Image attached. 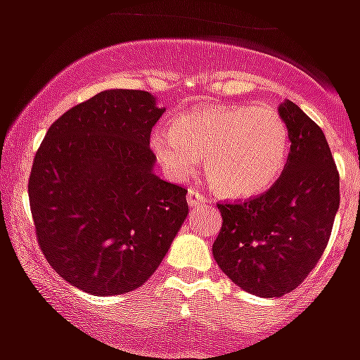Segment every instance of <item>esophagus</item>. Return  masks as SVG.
I'll use <instances>...</instances> for the list:
<instances>
[{"label": "esophagus", "mask_w": 360, "mask_h": 360, "mask_svg": "<svg viewBox=\"0 0 360 360\" xmlns=\"http://www.w3.org/2000/svg\"><path fill=\"white\" fill-rule=\"evenodd\" d=\"M186 202H188L191 207H196V205H202V203L207 202V198L203 196L200 191H196V188H191V191H188V196H186Z\"/></svg>", "instance_id": "esophagus-1"}]
</instances>
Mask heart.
Here are the masks:
<instances>
[{
  "mask_svg": "<svg viewBox=\"0 0 360 360\" xmlns=\"http://www.w3.org/2000/svg\"><path fill=\"white\" fill-rule=\"evenodd\" d=\"M151 147L174 179H188L200 157L209 185L226 198H252L278 179L288 158V127L273 106L205 104L158 127Z\"/></svg>",
  "mask_w": 360,
  "mask_h": 360,
  "instance_id": "b5f03b06",
  "label": "heart"
}]
</instances>
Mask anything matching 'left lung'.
<instances>
[{"label": "left lung", "instance_id": "left-lung-1", "mask_svg": "<svg viewBox=\"0 0 360 360\" xmlns=\"http://www.w3.org/2000/svg\"><path fill=\"white\" fill-rule=\"evenodd\" d=\"M290 155L278 181L245 203H219L214 262L240 290L282 297L316 267L340 205V177L323 130L297 104L278 106Z\"/></svg>", "mask_w": 360, "mask_h": 360}]
</instances>
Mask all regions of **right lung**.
<instances>
[{"label": "right lung", "mask_w": 360, "mask_h": 360, "mask_svg": "<svg viewBox=\"0 0 360 360\" xmlns=\"http://www.w3.org/2000/svg\"><path fill=\"white\" fill-rule=\"evenodd\" d=\"M164 112L151 93L108 89L65 112L37 151L27 185L37 239L78 290L140 288L185 222L186 191L153 172L149 134Z\"/></svg>", "instance_id": "1"}]
</instances>
